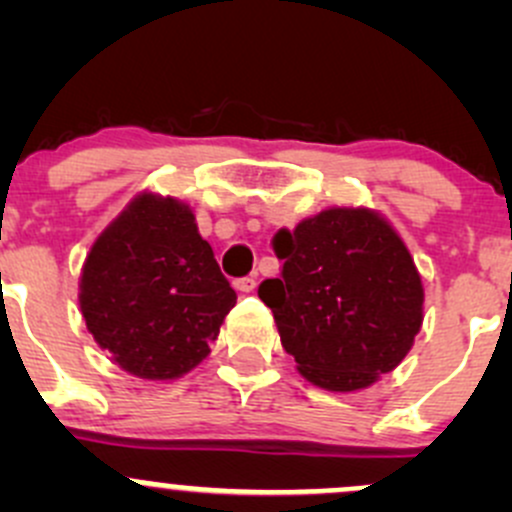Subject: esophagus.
I'll return each instance as SVG.
<instances>
[{"label": "esophagus", "instance_id": "obj_1", "mask_svg": "<svg viewBox=\"0 0 512 512\" xmlns=\"http://www.w3.org/2000/svg\"><path fill=\"white\" fill-rule=\"evenodd\" d=\"M232 285H235L237 292L247 294V292H252V289H255L257 280H255V277H240V280H235V282H232Z\"/></svg>", "mask_w": 512, "mask_h": 512}]
</instances>
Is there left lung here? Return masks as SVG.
<instances>
[{
  "mask_svg": "<svg viewBox=\"0 0 512 512\" xmlns=\"http://www.w3.org/2000/svg\"><path fill=\"white\" fill-rule=\"evenodd\" d=\"M282 275L257 289L299 374L359 391L404 361L423 322V285L399 232L369 208H329L272 240Z\"/></svg>",
  "mask_w": 512,
  "mask_h": 512,
  "instance_id": "8db88e82",
  "label": "left lung"
}]
</instances>
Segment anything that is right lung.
Here are the masks:
<instances>
[{
  "label": "right lung",
  "instance_id": "1",
  "mask_svg": "<svg viewBox=\"0 0 512 512\" xmlns=\"http://www.w3.org/2000/svg\"><path fill=\"white\" fill-rule=\"evenodd\" d=\"M235 302L193 210L156 193L121 210L81 270L86 329L138 379L168 381L195 369Z\"/></svg>",
  "mask_w": 512,
  "mask_h": 512
}]
</instances>
